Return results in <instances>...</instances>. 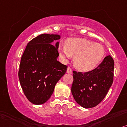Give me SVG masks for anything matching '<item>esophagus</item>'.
I'll return each instance as SVG.
<instances>
[{
  "mask_svg": "<svg viewBox=\"0 0 127 127\" xmlns=\"http://www.w3.org/2000/svg\"><path fill=\"white\" fill-rule=\"evenodd\" d=\"M67 73H69V74H71L73 73V70H72V69L70 68V67H68V68H67Z\"/></svg>",
  "mask_w": 127,
  "mask_h": 127,
  "instance_id": "obj_1",
  "label": "esophagus"
}]
</instances>
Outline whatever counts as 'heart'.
Segmentation results:
<instances>
[{"mask_svg":"<svg viewBox=\"0 0 127 127\" xmlns=\"http://www.w3.org/2000/svg\"><path fill=\"white\" fill-rule=\"evenodd\" d=\"M59 52L63 59H70L75 54V67L82 71L93 70L103 59L105 51L102 45L84 38H71L66 44L59 46Z\"/></svg>","mask_w":127,"mask_h":127,"instance_id":"heart-1","label":"heart"}]
</instances>
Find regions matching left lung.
Wrapping results in <instances>:
<instances>
[{
    "instance_id": "left-lung-1",
    "label": "left lung",
    "mask_w": 127,
    "mask_h": 127,
    "mask_svg": "<svg viewBox=\"0 0 127 127\" xmlns=\"http://www.w3.org/2000/svg\"><path fill=\"white\" fill-rule=\"evenodd\" d=\"M114 67L113 59L109 55L91 71L86 73L73 71L71 93L75 101L85 108L98 105L113 84Z\"/></svg>"
}]
</instances>
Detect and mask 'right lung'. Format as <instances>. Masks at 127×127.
Segmentation results:
<instances>
[{
  "mask_svg": "<svg viewBox=\"0 0 127 127\" xmlns=\"http://www.w3.org/2000/svg\"><path fill=\"white\" fill-rule=\"evenodd\" d=\"M60 38L57 34L39 35L28 43L21 58L18 73L21 87L28 100L36 105L50 98L56 83L67 71V65L57 60L59 43L52 44Z\"/></svg>",
  "mask_w": 127,
  "mask_h": 127,
  "instance_id": "add662e5",
  "label": "right lung"
}]
</instances>
